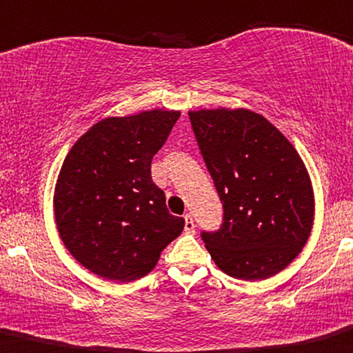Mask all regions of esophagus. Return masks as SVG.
Returning a JSON list of instances; mask_svg holds the SVG:
<instances>
[{"mask_svg":"<svg viewBox=\"0 0 353 353\" xmlns=\"http://www.w3.org/2000/svg\"><path fill=\"white\" fill-rule=\"evenodd\" d=\"M184 232L194 233V220H192L191 214H184Z\"/></svg>","mask_w":353,"mask_h":353,"instance_id":"34e87169","label":"esophagus"}]
</instances>
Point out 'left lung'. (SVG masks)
I'll list each match as a JSON object with an SVG mask.
<instances>
[{
	"instance_id": "1",
	"label": "left lung",
	"mask_w": 353,
	"mask_h": 353,
	"mask_svg": "<svg viewBox=\"0 0 353 353\" xmlns=\"http://www.w3.org/2000/svg\"><path fill=\"white\" fill-rule=\"evenodd\" d=\"M189 120L223 203L220 228L201 232L211 259L235 279L281 272L313 226V188L299 154L254 111H189Z\"/></svg>"
}]
</instances>
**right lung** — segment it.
<instances>
[{
    "label": "right lung",
    "mask_w": 353,
    "mask_h": 353,
    "mask_svg": "<svg viewBox=\"0 0 353 353\" xmlns=\"http://www.w3.org/2000/svg\"><path fill=\"white\" fill-rule=\"evenodd\" d=\"M179 111L152 110L105 118L74 143L55 186L59 235L96 276L132 283L147 276L161 252L181 235L150 164Z\"/></svg>",
    "instance_id": "1"
}]
</instances>
